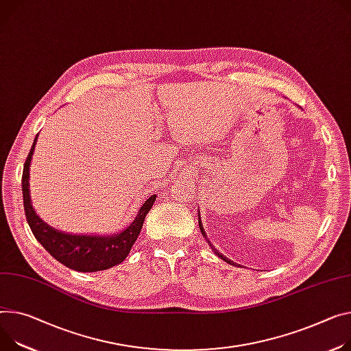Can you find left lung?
I'll list each match as a JSON object with an SVG mask.
<instances>
[{"instance_id":"obj_1","label":"left lung","mask_w":351,"mask_h":351,"mask_svg":"<svg viewBox=\"0 0 351 351\" xmlns=\"http://www.w3.org/2000/svg\"><path fill=\"white\" fill-rule=\"evenodd\" d=\"M198 223H199V229H201V233H202V234L205 236V239H206V234H205V230H204V228H202V223H201V218H199V217H198ZM208 243H209V247H210V249L213 250V253H215V254H217L218 257H221V258H222L223 261H226V263H229V264H232V265H234V267H236V265H239V264H236V263L230 261V260H229L228 257H225V256H223L222 253H219V252H218L217 249H215V247H213V245L210 243V241H208Z\"/></svg>"}]
</instances>
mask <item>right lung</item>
Returning <instances> with one entry per match:
<instances>
[{
	"instance_id": "right-lung-1",
	"label": "right lung",
	"mask_w": 351,
	"mask_h": 351,
	"mask_svg": "<svg viewBox=\"0 0 351 351\" xmlns=\"http://www.w3.org/2000/svg\"><path fill=\"white\" fill-rule=\"evenodd\" d=\"M36 139L38 136L34 141L28 157H26L22 173L25 215L36 240L46 249V252L50 253V256L80 273L101 271V269H108L122 263L128 257L133 243L136 241L142 230L146 215L156 201V194L145 201L134 221L119 233L111 236L70 234L53 229L38 217L31 204L29 167Z\"/></svg>"
}]
</instances>
